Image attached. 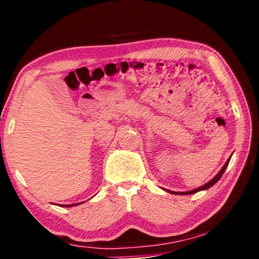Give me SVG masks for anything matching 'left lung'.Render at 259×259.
I'll return each mask as SVG.
<instances>
[{
    "instance_id": "obj_1",
    "label": "left lung",
    "mask_w": 259,
    "mask_h": 259,
    "mask_svg": "<svg viewBox=\"0 0 259 259\" xmlns=\"http://www.w3.org/2000/svg\"><path fill=\"white\" fill-rule=\"evenodd\" d=\"M229 161H230V158H229V160L225 162V165L223 166V168L221 169V171H219V173L217 176L214 177L213 179L212 180H210V182L208 183H206L205 184V185H203V186H200V187H198V189H196V190H192V191H189V192H172V191H168V192H171V193H175V194H192V193H196V192H198V191H203V190H207V189H210L211 186H213L215 183L218 182L219 179L222 178V176H223V173H224V171H225V168L228 167V165H229Z\"/></svg>"
}]
</instances>
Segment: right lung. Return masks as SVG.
Instances as JSON below:
<instances>
[{"instance_id":"add662e5","label":"right lung","mask_w":259,"mask_h":259,"mask_svg":"<svg viewBox=\"0 0 259 259\" xmlns=\"http://www.w3.org/2000/svg\"><path fill=\"white\" fill-rule=\"evenodd\" d=\"M74 205H76V204H74ZM74 205H65V206L68 207V206H74Z\"/></svg>"}]
</instances>
